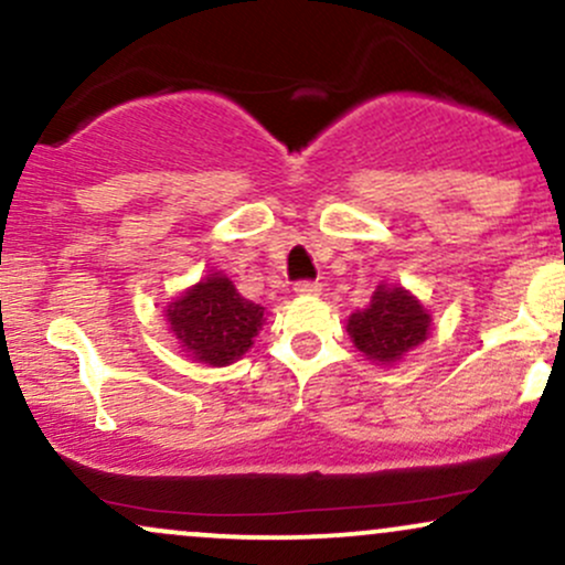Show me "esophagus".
Returning a JSON list of instances; mask_svg holds the SVG:
<instances>
[{
    "mask_svg": "<svg viewBox=\"0 0 565 565\" xmlns=\"http://www.w3.org/2000/svg\"><path fill=\"white\" fill-rule=\"evenodd\" d=\"M295 291H297V295H302V297L319 295L321 284H319V281H297V284H295Z\"/></svg>",
    "mask_w": 565,
    "mask_h": 565,
    "instance_id": "1",
    "label": "esophagus"
}]
</instances>
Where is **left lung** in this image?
Masks as SVG:
<instances>
[{"instance_id":"8db88e82","label":"left lung","mask_w":565,"mask_h":565,"mask_svg":"<svg viewBox=\"0 0 565 565\" xmlns=\"http://www.w3.org/2000/svg\"><path fill=\"white\" fill-rule=\"evenodd\" d=\"M348 334L369 361L391 366L427 340L430 313L412 291L380 284L372 302L348 319Z\"/></svg>"}]
</instances>
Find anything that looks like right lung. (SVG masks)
<instances>
[{
  "label": "right lung",
  "mask_w": 565,
  "mask_h": 565,
  "mask_svg": "<svg viewBox=\"0 0 565 565\" xmlns=\"http://www.w3.org/2000/svg\"><path fill=\"white\" fill-rule=\"evenodd\" d=\"M263 305L246 300L223 274L201 278L167 305V321L180 348L206 366L238 361L263 329Z\"/></svg>",
  "instance_id": "add662e5"
}]
</instances>
